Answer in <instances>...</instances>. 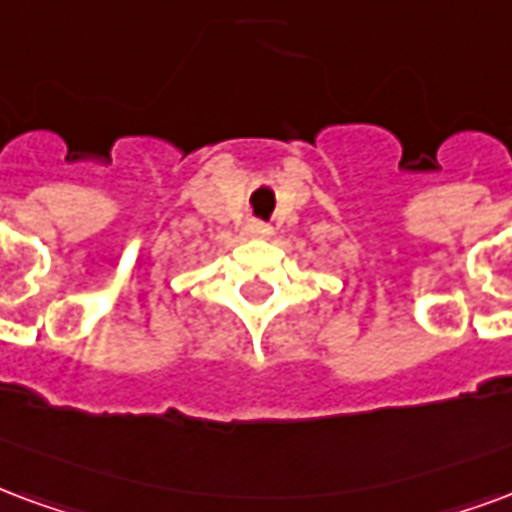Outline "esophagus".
<instances>
[{
  "mask_svg": "<svg viewBox=\"0 0 512 512\" xmlns=\"http://www.w3.org/2000/svg\"><path fill=\"white\" fill-rule=\"evenodd\" d=\"M244 233L246 238H252V241H263V238L271 236V227H268L266 222H249Z\"/></svg>",
  "mask_w": 512,
  "mask_h": 512,
  "instance_id": "34e87169",
  "label": "esophagus"
}]
</instances>
